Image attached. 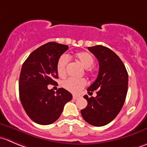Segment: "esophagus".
Here are the masks:
<instances>
[{
    "mask_svg": "<svg viewBox=\"0 0 147 147\" xmlns=\"http://www.w3.org/2000/svg\"><path fill=\"white\" fill-rule=\"evenodd\" d=\"M79 98H80V96H78V95H73V96H72V98H73V100H78Z\"/></svg>",
    "mask_w": 147,
    "mask_h": 147,
    "instance_id": "34e87169",
    "label": "esophagus"
}]
</instances>
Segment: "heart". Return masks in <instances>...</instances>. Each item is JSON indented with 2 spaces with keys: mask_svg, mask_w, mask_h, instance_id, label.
<instances>
[{
  "mask_svg": "<svg viewBox=\"0 0 147 147\" xmlns=\"http://www.w3.org/2000/svg\"><path fill=\"white\" fill-rule=\"evenodd\" d=\"M75 59H78L81 65L85 68H88L94 63V57L90 53L88 52H79L75 54ZM68 59L66 55H62L59 58L57 64V70L58 75L61 77L65 76L66 74V68L67 65ZM87 85V81L85 79L78 78H69L62 82V86L67 90L73 93L80 92Z\"/></svg>",
  "mask_w": 147,
  "mask_h": 147,
  "instance_id": "1",
  "label": "heart"
}]
</instances>
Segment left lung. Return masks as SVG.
<instances>
[{
  "label": "left lung",
  "mask_w": 147,
  "mask_h": 147,
  "mask_svg": "<svg viewBox=\"0 0 147 147\" xmlns=\"http://www.w3.org/2000/svg\"><path fill=\"white\" fill-rule=\"evenodd\" d=\"M99 62V72L95 82L88 88L96 97L84 98L86 108L81 110L85 121L95 126H102L111 122L121 111L128 90V72L121 59L109 48L101 45L88 47Z\"/></svg>",
  "instance_id": "left-lung-1"
}]
</instances>
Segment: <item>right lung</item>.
Wrapping results in <instances>:
<instances>
[{"mask_svg": "<svg viewBox=\"0 0 147 147\" xmlns=\"http://www.w3.org/2000/svg\"><path fill=\"white\" fill-rule=\"evenodd\" d=\"M67 45L48 42L30 54L21 67L19 78V97L28 117L40 125H49L60 116L64 106L72 98L64 88L56 92L47 85H54L58 78L57 64Z\"/></svg>", "mask_w": 147, "mask_h": 147, "instance_id": "right-lung-1", "label": "right lung"}]
</instances>
